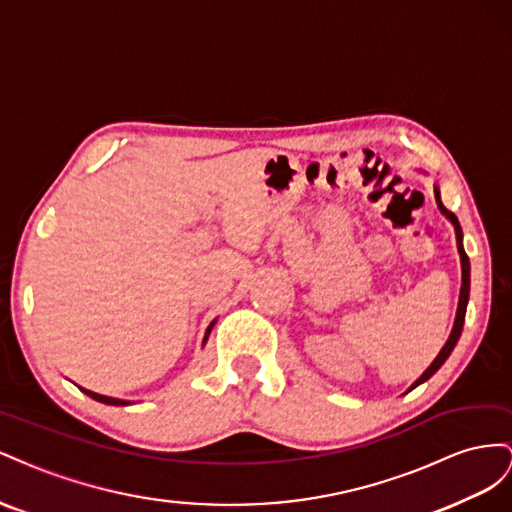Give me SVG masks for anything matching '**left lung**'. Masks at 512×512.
<instances>
[{
  "label": "left lung",
  "instance_id": "left-lung-1",
  "mask_svg": "<svg viewBox=\"0 0 512 512\" xmlns=\"http://www.w3.org/2000/svg\"><path fill=\"white\" fill-rule=\"evenodd\" d=\"M433 193H435V203H437V208H440V212L448 218L450 221V225L455 227V238H457V251H459V257H461V291H459V304H457V315H455V324H452V330H450V334H448V341L444 343V347L440 349V354L435 356V360L429 364L427 367V371L422 373L416 382L410 386V390H414L416 386H420V384H425L427 379L431 377V375H435L437 373V369L442 367V364L448 360V356L452 354V349H455V345H457V341H459V337H461V330H463V321H465V309H467V300H470V259H467V255H465V248H463V231H461V225H459V221H457V216L452 214V212H448L446 208H444V203H442V199H440V186H433ZM407 390V392H410Z\"/></svg>",
  "mask_w": 512,
  "mask_h": 512
}]
</instances>
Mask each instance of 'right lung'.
Segmentation results:
<instances>
[{
    "mask_svg": "<svg viewBox=\"0 0 512 512\" xmlns=\"http://www.w3.org/2000/svg\"><path fill=\"white\" fill-rule=\"evenodd\" d=\"M214 324H216V319H212V324L206 328V334H203V343L201 345H206L208 343V337H210V332H212V328H214ZM81 388V386H79ZM87 397H92L94 401H100V403H107V405H133V401H126V399H115V397H107V394H98V392H92V390H87V388H81Z\"/></svg>",
    "mask_w": 512,
    "mask_h": 512,
    "instance_id": "right-lung-1",
    "label": "right lung"
}]
</instances>
